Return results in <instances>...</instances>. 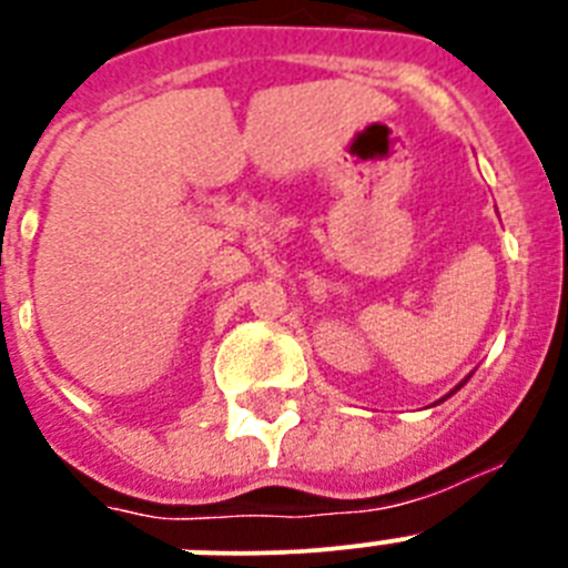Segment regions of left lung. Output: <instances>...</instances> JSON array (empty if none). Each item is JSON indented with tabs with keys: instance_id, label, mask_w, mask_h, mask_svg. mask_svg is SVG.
<instances>
[{
	"instance_id": "1",
	"label": "left lung",
	"mask_w": 568,
	"mask_h": 568,
	"mask_svg": "<svg viewBox=\"0 0 568 568\" xmlns=\"http://www.w3.org/2000/svg\"><path fill=\"white\" fill-rule=\"evenodd\" d=\"M455 389H460V384H458V386H455ZM455 389H453V393H455ZM453 393H449V395H453Z\"/></svg>"
}]
</instances>
